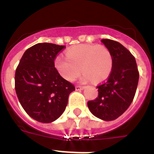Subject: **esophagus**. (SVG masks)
Here are the masks:
<instances>
[{
  "instance_id": "1",
  "label": "esophagus",
  "mask_w": 154,
  "mask_h": 154,
  "mask_svg": "<svg viewBox=\"0 0 154 154\" xmlns=\"http://www.w3.org/2000/svg\"><path fill=\"white\" fill-rule=\"evenodd\" d=\"M75 89H76V90H82V89H84V86H82V85H76V86H75Z\"/></svg>"
}]
</instances>
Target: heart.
<instances>
[{"label":"heart","instance_id":"heart-1","mask_svg":"<svg viewBox=\"0 0 154 154\" xmlns=\"http://www.w3.org/2000/svg\"><path fill=\"white\" fill-rule=\"evenodd\" d=\"M54 65L68 81H74L82 70L85 81L93 79L100 82L106 79L112 71V56L104 45H77L68 49L66 57L57 56Z\"/></svg>","mask_w":154,"mask_h":154}]
</instances>
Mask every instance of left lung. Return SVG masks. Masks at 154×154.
Instances as JSON below:
<instances>
[{
    "label": "left lung",
    "mask_w": 154,
    "mask_h": 154,
    "mask_svg": "<svg viewBox=\"0 0 154 154\" xmlns=\"http://www.w3.org/2000/svg\"><path fill=\"white\" fill-rule=\"evenodd\" d=\"M101 42L112 53V71L107 80L97 86L98 97L87 104L95 117L112 121L131 105L138 84L139 72L135 57L125 47L112 40L102 39Z\"/></svg>",
    "instance_id": "1"
}]
</instances>
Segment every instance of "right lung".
Returning a JSON list of instances; mask_svg holds the SVG:
<instances>
[{
  "label": "right lung",
  "instance_id": "1",
  "mask_svg": "<svg viewBox=\"0 0 154 154\" xmlns=\"http://www.w3.org/2000/svg\"><path fill=\"white\" fill-rule=\"evenodd\" d=\"M65 45L38 43L23 54L15 72V90L25 111L34 120L50 123L65 111L74 85L64 79L54 65Z\"/></svg>",
  "mask_w": 154,
  "mask_h": 154
}]
</instances>
